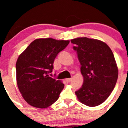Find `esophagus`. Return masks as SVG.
Masks as SVG:
<instances>
[{
    "label": "esophagus",
    "instance_id": "esophagus-1",
    "mask_svg": "<svg viewBox=\"0 0 128 128\" xmlns=\"http://www.w3.org/2000/svg\"><path fill=\"white\" fill-rule=\"evenodd\" d=\"M71 81H72V78H68V79H66V81L67 82H70Z\"/></svg>",
    "mask_w": 128,
    "mask_h": 128
}]
</instances>
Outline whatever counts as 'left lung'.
<instances>
[{
	"instance_id": "left-lung-1",
	"label": "left lung",
	"mask_w": 128,
	"mask_h": 128,
	"mask_svg": "<svg viewBox=\"0 0 128 128\" xmlns=\"http://www.w3.org/2000/svg\"><path fill=\"white\" fill-rule=\"evenodd\" d=\"M75 44L83 76L82 86L75 92L78 99L88 106L104 102L114 90L118 78V68L114 54L107 44L86 37L71 40Z\"/></svg>"
}]
</instances>
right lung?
Here are the masks:
<instances>
[{
    "label": "right lung",
    "instance_id": "add662e5",
    "mask_svg": "<svg viewBox=\"0 0 128 128\" xmlns=\"http://www.w3.org/2000/svg\"><path fill=\"white\" fill-rule=\"evenodd\" d=\"M69 41L52 38L34 40L16 63V82L24 100L30 106L46 108L58 99L64 84L48 76L54 61Z\"/></svg>",
    "mask_w": 128,
    "mask_h": 128
}]
</instances>
